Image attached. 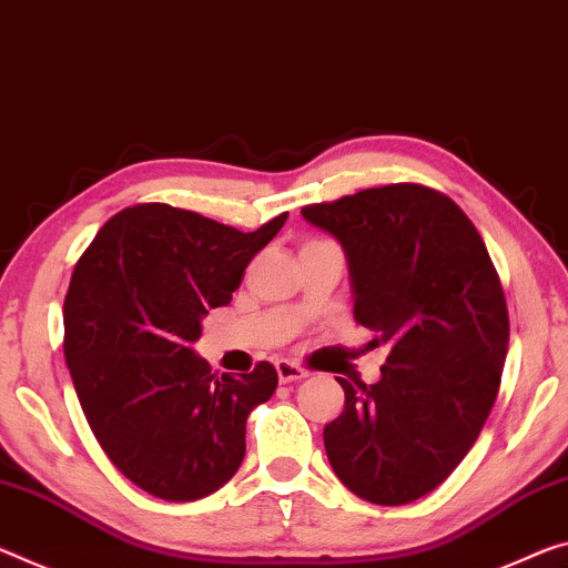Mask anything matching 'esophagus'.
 Returning a JSON list of instances; mask_svg holds the SVG:
<instances>
[{
  "label": "esophagus",
  "mask_w": 568,
  "mask_h": 568,
  "mask_svg": "<svg viewBox=\"0 0 568 568\" xmlns=\"http://www.w3.org/2000/svg\"><path fill=\"white\" fill-rule=\"evenodd\" d=\"M275 372H277V379H281V384H291V382H298L308 376V368L287 362V358L275 362Z\"/></svg>",
  "instance_id": "obj_1"
}]
</instances>
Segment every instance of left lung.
<instances>
[{
  "instance_id": "8db88e82",
  "label": "left lung",
  "mask_w": 568,
  "mask_h": 568,
  "mask_svg": "<svg viewBox=\"0 0 568 568\" xmlns=\"http://www.w3.org/2000/svg\"><path fill=\"white\" fill-rule=\"evenodd\" d=\"M346 252L356 323L389 346L376 384L338 379L323 429L346 488L376 506L435 490L463 463L498 397L508 305L488 247L449 196L386 184L303 206Z\"/></svg>"
}]
</instances>
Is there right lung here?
Instances as JSON below:
<instances>
[{
    "label": "right lung",
    "instance_id": "obj_1",
    "mask_svg": "<svg viewBox=\"0 0 568 568\" xmlns=\"http://www.w3.org/2000/svg\"><path fill=\"white\" fill-rule=\"evenodd\" d=\"M285 220L240 232L171 204H133L78 260L62 346L80 407L108 460L156 498L220 490L245 457L250 412L273 397V364L217 376L192 344Z\"/></svg>",
    "mask_w": 568,
    "mask_h": 568
}]
</instances>
